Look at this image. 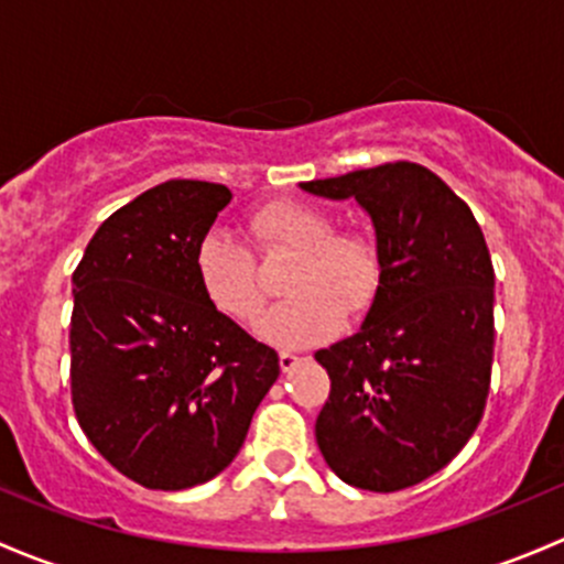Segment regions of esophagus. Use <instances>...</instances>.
Listing matches in <instances>:
<instances>
[{"mask_svg":"<svg viewBox=\"0 0 564 564\" xmlns=\"http://www.w3.org/2000/svg\"><path fill=\"white\" fill-rule=\"evenodd\" d=\"M301 364V356H295V352H290V350H282L280 352V367H282V371H290V369H295Z\"/></svg>","mask_w":564,"mask_h":564,"instance_id":"34e87169","label":"esophagus"}]
</instances>
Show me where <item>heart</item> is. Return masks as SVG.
Wrapping results in <instances>:
<instances>
[{
  "instance_id": "obj_1",
  "label": "heart",
  "mask_w": 564,
  "mask_h": 564,
  "mask_svg": "<svg viewBox=\"0 0 564 564\" xmlns=\"http://www.w3.org/2000/svg\"><path fill=\"white\" fill-rule=\"evenodd\" d=\"M260 254H295L284 276L290 299L260 323V336L276 347H312L339 334L345 315L364 317L382 288L380 243L361 230H334L323 208L301 200H269L247 219ZM203 299L228 321L249 325L265 310L258 263L241 241L206 236L195 252Z\"/></svg>"
}]
</instances>
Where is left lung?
Masks as SVG:
<instances>
[{"mask_svg":"<svg viewBox=\"0 0 564 564\" xmlns=\"http://www.w3.org/2000/svg\"><path fill=\"white\" fill-rule=\"evenodd\" d=\"M301 189L356 197L386 263L361 330L315 352L330 377L317 445L356 489H408L440 473L484 417L495 361V265L484 230L467 203L415 162Z\"/></svg>","mask_w":564,"mask_h":564,"instance_id":"8db88e82","label":"left lung"}]
</instances>
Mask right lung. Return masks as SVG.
<instances>
[{
	"label": "right lung",
	"mask_w": 564,
	"mask_h": 564,
	"mask_svg": "<svg viewBox=\"0 0 564 564\" xmlns=\"http://www.w3.org/2000/svg\"><path fill=\"white\" fill-rule=\"evenodd\" d=\"M230 197L225 184H156L110 214L73 274L75 417L147 489L223 473L280 377V356L214 312L195 280L197 247Z\"/></svg>",
	"instance_id": "1"
}]
</instances>
